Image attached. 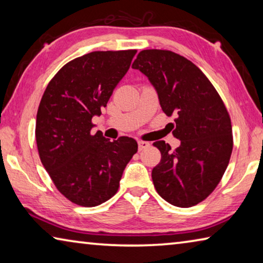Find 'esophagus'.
I'll return each instance as SVG.
<instances>
[{
  "label": "esophagus",
  "instance_id": "34e87169",
  "mask_svg": "<svg viewBox=\"0 0 263 263\" xmlns=\"http://www.w3.org/2000/svg\"><path fill=\"white\" fill-rule=\"evenodd\" d=\"M149 145L151 144H149L148 141H144V140L138 141V147H139V151H142V149L149 147Z\"/></svg>",
  "mask_w": 263,
  "mask_h": 263
}]
</instances>
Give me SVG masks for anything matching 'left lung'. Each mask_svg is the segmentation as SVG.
I'll return each instance as SVG.
<instances>
[{"label": "left lung", "instance_id": "obj_1", "mask_svg": "<svg viewBox=\"0 0 263 263\" xmlns=\"http://www.w3.org/2000/svg\"><path fill=\"white\" fill-rule=\"evenodd\" d=\"M132 68L148 78L181 145L155 141L161 160L153 168L158 194L180 208L203 202L219 183L233 148L230 114L216 88L194 62L168 50H144Z\"/></svg>", "mask_w": 263, "mask_h": 263}]
</instances>
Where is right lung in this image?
I'll use <instances>...</instances> for the list:
<instances>
[{
    "label": "right lung",
    "mask_w": 263,
    "mask_h": 263,
    "mask_svg": "<svg viewBox=\"0 0 263 263\" xmlns=\"http://www.w3.org/2000/svg\"><path fill=\"white\" fill-rule=\"evenodd\" d=\"M137 50L95 51L59 69L44 91L35 122L39 158L55 188L80 206H97L117 193L137 153L133 138L110 141L91 119L130 68Z\"/></svg>",
    "instance_id": "add662e5"
}]
</instances>
